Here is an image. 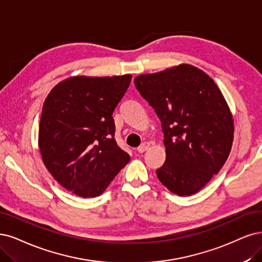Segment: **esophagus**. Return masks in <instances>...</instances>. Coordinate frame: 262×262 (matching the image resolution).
<instances>
[{
	"instance_id": "1",
	"label": "esophagus",
	"mask_w": 262,
	"mask_h": 262,
	"mask_svg": "<svg viewBox=\"0 0 262 262\" xmlns=\"http://www.w3.org/2000/svg\"><path fill=\"white\" fill-rule=\"evenodd\" d=\"M150 147V143L149 142H143L141 146H139L138 147V149H137V151L139 152V153H143L144 151L146 150H148V148Z\"/></svg>"
}]
</instances>
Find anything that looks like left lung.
<instances>
[{
	"label": "left lung",
	"mask_w": 262,
	"mask_h": 262,
	"mask_svg": "<svg viewBox=\"0 0 262 262\" xmlns=\"http://www.w3.org/2000/svg\"><path fill=\"white\" fill-rule=\"evenodd\" d=\"M162 124L166 161L159 180L179 196L199 192L226 163L233 119L218 86L198 68L180 64L135 77Z\"/></svg>",
	"instance_id": "1"
}]
</instances>
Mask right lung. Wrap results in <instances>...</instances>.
<instances>
[{
    "mask_svg": "<svg viewBox=\"0 0 262 262\" xmlns=\"http://www.w3.org/2000/svg\"><path fill=\"white\" fill-rule=\"evenodd\" d=\"M130 80V74L74 76L57 84L45 99L38 129L44 165L76 195H100L129 162L114 139L112 113Z\"/></svg>",
    "mask_w": 262,
    "mask_h": 262,
    "instance_id": "add662e5",
    "label": "right lung"
}]
</instances>
